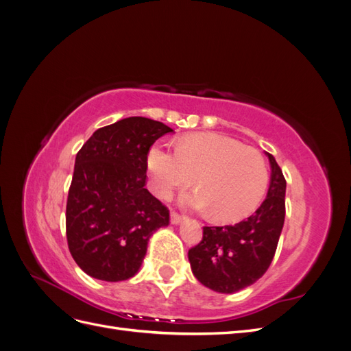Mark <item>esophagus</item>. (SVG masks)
Listing matches in <instances>:
<instances>
[{"label":"esophagus","mask_w":351,"mask_h":351,"mask_svg":"<svg viewBox=\"0 0 351 351\" xmlns=\"http://www.w3.org/2000/svg\"><path fill=\"white\" fill-rule=\"evenodd\" d=\"M183 219L184 218L182 215H178L177 212H171V215H169V221H171V224H174V226H178Z\"/></svg>","instance_id":"34e87169"}]
</instances>
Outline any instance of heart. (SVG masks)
I'll return each mask as SVG.
<instances>
[{
	"mask_svg": "<svg viewBox=\"0 0 351 351\" xmlns=\"http://www.w3.org/2000/svg\"><path fill=\"white\" fill-rule=\"evenodd\" d=\"M154 192L168 197L190 183L199 189L184 193L180 204L212 210L221 221H237L256 208L268 184V168L262 155L227 136L202 133L184 137L169 149L155 145L147 154ZM197 178H194V176Z\"/></svg>",
	"mask_w": 351,
	"mask_h": 351,
	"instance_id": "b5f03b06",
	"label": "heart"
}]
</instances>
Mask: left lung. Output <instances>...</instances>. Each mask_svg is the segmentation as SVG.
Wrapping results in <instances>:
<instances>
[{
  "instance_id": "obj_1",
  "label": "left lung",
  "mask_w": 351,
  "mask_h": 351,
  "mask_svg": "<svg viewBox=\"0 0 351 351\" xmlns=\"http://www.w3.org/2000/svg\"><path fill=\"white\" fill-rule=\"evenodd\" d=\"M269 159L268 193L253 214L232 226L204 227V239L189 250L192 272L200 284L231 294L256 282L274 259L285 218V178Z\"/></svg>"
}]
</instances>
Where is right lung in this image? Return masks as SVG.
I'll use <instances>...</instances> for the list:
<instances>
[{
  "instance_id": "add662e5",
  "label": "right lung",
  "mask_w": 351,
  "mask_h": 351,
  "mask_svg": "<svg viewBox=\"0 0 351 351\" xmlns=\"http://www.w3.org/2000/svg\"><path fill=\"white\" fill-rule=\"evenodd\" d=\"M171 127L129 117L95 132L76 155L66 209L73 259L89 277L119 282L139 272L169 212L145 189L147 152Z\"/></svg>"
}]
</instances>
